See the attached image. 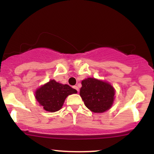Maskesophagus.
Wrapping results in <instances>:
<instances>
[{"label": "esophagus", "mask_w": 154, "mask_h": 154, "mask_svg": "<svg viewBox=\"0 0 154 154\" xmlns=\"http://www.w3.org/2000/svg\"><path fill=\"white\" fill-rule=\"evenodd\" d=\"M74 88H75V89L76 91H77V92H79V88L77 87V86H74Z\"/></svg>", "instance_id": "1"}]
</instances>
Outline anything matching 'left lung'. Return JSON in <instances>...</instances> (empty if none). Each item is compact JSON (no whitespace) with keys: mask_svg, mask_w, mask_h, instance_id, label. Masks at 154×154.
<instances>
[{"mask_svg":"<svg viewBox=\"0 0 154 154\" xmlns=\"http://www.w3.org/2000/svg\"><path fill=\"white\" fill-rule=\"evenodd\" d=\"M79 95L88 109L94 113H103L112 106L115 89L106 81L88 77L82 81Z\"/></svg>","mask_w":154,"mask_h":154,"instance_id":"8db88e82","label":"left lung"}]
</instances>
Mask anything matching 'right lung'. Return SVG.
Returning a JSON list of instances; mask_svg holds the SVG:
<instances>
[{
	"mask_svg": "<svg viewBox=\"0 0 154 154\" xmlns=\"http://www.w3.org/2000/svg\"><path fill=\"white\" fill-rule=\"evenodd\" d=\"M77 93L75 89L68 85H63L54 79H51L35 91V97L44 110L56 112L62 108L68 95Z\"/></svg>",
	"mask_w": 154,
	"mask_h": 154,
	"instance_id": "right-lung-1",
	"label": "right lung"
}]
</instances>
